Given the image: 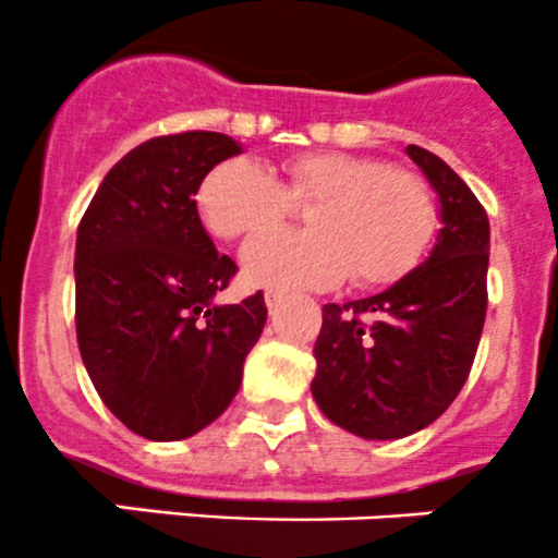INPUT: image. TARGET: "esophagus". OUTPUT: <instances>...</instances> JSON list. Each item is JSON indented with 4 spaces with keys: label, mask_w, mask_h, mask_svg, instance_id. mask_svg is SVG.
I'll use <instances>...</instances> for the list:
<instances>
[{
    "label": "esophagus",
    "mask_w": 558,
    "mask_h": 558,
    "mask_svg": "<svg viewBox=\"0 0 558 558\" xmlns=\"http://www.w3.org/2000/svg\"><path fill=\"white\" fill-rule=\"evenodd\" d=\"M283 300H286V296L278 294V291H267V294H264V305H267L269 313L278 311V307L283 305Z\"/></svg>",
    "instance_id": "1"
}]
</instances>
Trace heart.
<instances>
[{
    "instance_id": "heart-1",
    "label": "heart",
    "mask_w": 558,
    "mask_h": 558,
    "mask_svg": "<svg viewBox=\"0 0 558 558\" xmlns=\"http://www.w3.org/2000/svg\"><path fill=\"white\" fill-rule=\"evenodd\" d=\"M315 199L305 232L267 229L240 253L256 289H384L424 258L437 227L429 185L415 172L369 156L315 150L286 161L280 185L258 161L227 159L202 178L196 205L216 238L234 240L286 216L289 199Z\"/></svg>"
}]
</instances>
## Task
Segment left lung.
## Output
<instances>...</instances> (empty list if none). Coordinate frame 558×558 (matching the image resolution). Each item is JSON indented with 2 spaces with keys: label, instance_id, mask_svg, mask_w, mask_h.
I'll return each instance as SVG.
<instances>
[{
  "label": "left lung",
  "instance_id": "1",
  "mask_svg": "<svg viewBox=\"0 0 558 558\" xmlns=\"http://www.w3.org/2000/svg\"><path fill=\"white\" fill-rule=\"evenodd\" d=\"M404 154L440 205L429 256L380 294L324 305L311 391L320 413L364 440H399L440 418L470 375L486 320L488 216L440 156Z\"/></svg>",
  "mask_w": 558,
  "mask_h": 558
}]
</instances>
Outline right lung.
Returning <instances> with one entry per match:
<instances>
[{"instance_id": "add662e5", "label": "right lung", "mask_w": 558, "mask_h": 558, "mask_svg": "<svg viewBox=\"0 0 558 558\" xmlns=\"http://www.w3.org/2000/svg\"><path fill=\"white\" fill-rule=\"evenodd\" d=\"M243 145L218 132L154 137L99 183L75 245L83 364L110 413L148 440H185L243 384L267 324L262 291L218 305L238 264L196 210L202 178Z\"/></svg>"}]
</instances>
